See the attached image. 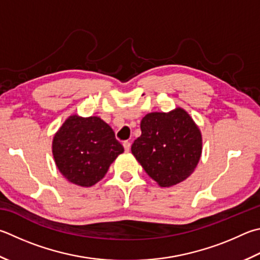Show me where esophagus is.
<instances>
[{"instance_id": "esophagus-1", "label": "esophagus", "mask_w": 260, "mask_h": 260, "mask_svg": "<svg viewBox=\"0 0 260 260\" xmlns=\"http://www.w3.org/2000/svg\"><path fill=\"white\" fill-rule=\"evenodd\" d=\"M122 145H124V149L126 152H128V151L131 150V143L128 142V141H124V143H122Z\"/></svg>"}]
</instances>
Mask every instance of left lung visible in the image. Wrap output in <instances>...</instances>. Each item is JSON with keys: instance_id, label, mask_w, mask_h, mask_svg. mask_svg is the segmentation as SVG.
Returning a JSON list of instances; mask_svg holds the SVG:
<instances>
[{"instance_id": "obj_1", "label": "left lung", "mask_w": 260, "mask_h": 260, "mask_svg": "<svg viewBox=\"0 0 260 260\" xmlns=\"http://www.w3.org/2000/svg\"><path fill=\"white\" fill-rule=\"evenodd\" d=\"M141 131L132 144V153L160 186L176 185L194 172L202 152V136L185 110L151 112L141 120Z\"/></svg>"}]
</instances>
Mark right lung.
Returning <instances> with one entry per match:
<instances>
[{
    "mask_svg": "<svg viewBox=\"0 0 260 260\" xmlns=\"http://www.w3.org/2000/svg\"><path fill=\"white\" fill-rule=\"evenodd\" d=\"M122 152L124 148L116 140L114 131L96 116H70L52 142V153L60 173L70 183L85 187L105 177Z\"/></svg>",
    "mask_w": 260,
    "mask_h": 260,
    "instance_id": "1",
    "label": "right lung"
}]
</instances>
